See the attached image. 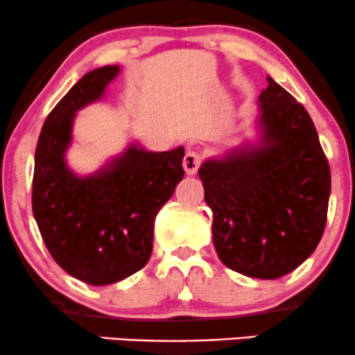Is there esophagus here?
I'll list each match as a JSON object with an SVG mask.
<instances>
[{"instance_id": "34e87169", "label": "esophagus", "mask_w": 355, "mask_h": 355, "mask_svg": "<svg viewBox=\"0 0 355 355\" xmlns=\"http://www.w3.org/2000/svg\"><path fill=\"white\" fill-rule=\"evenodd\" d=\"M200 164H202V157L200 153L195 152V150H190V152H187L185 157H183V168H185L187 175L197 173Z\"/></svg>"}]
</instances>
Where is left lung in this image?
Returning <instances> with one entry per match:
<instances>
[{
	"label": "left lung",
	"mask_w": 355,
	"mask_h": 355,
	"mask_svg": "<svg viewBox=\"0 0 355 355\" xmlns=\"http://www.w3.org/2000/svg\"><path fill=\"white\" fill-rule=\"evenodd\" d=\"M255 144L243 141L198 168L214 214L223 266L252 279H279L319 245L327 220L331 168L307 110L267 76Z\"/></svg>",
	"instance_id": "obj_1"
}]
</instances>
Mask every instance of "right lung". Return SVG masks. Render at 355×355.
Returning a JSON list of instances; mask_svg holds the SVG:
<instances>
[{"label":"right lung","mask_w":355,"mask_h":355,"mask_svg":"<svg viewBox=\"0 0 355 355\" xmlns=\"http://www.w3.org/2000/svg\"><path fill=\"white\" fill-rule=\"evenodd\" d=\"M118 64L87 73L44 120L35 152L33 215L55 262L89 285L120 282L152 255L157 214L182 180L183 146L150 152L132 141L96 172L67 164L76 113L100 101Z\"/></svg>","instance_id":"1"}]
</instances>
